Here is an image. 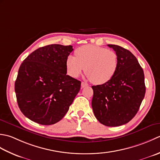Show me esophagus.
<instances>
[{
	"label": "esophagus",
	"instance_id": "34e87169",
	"mask_svg": "<svg viewBox=\"0 0 160 160\" xmlns=\"http://www.w3.org/2000/svg\"><path fill=\"white\" fill-rule=\"evenodd\" d=\"M88 86V83L86 82H81V87L82 88H85Z\"/></svg>",
	"mask_w": 160,
	"mask_h": 160
}]
</instances>
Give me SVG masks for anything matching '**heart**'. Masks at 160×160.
I'll return each mask as SVG.
<instances>
[{"mask_svg":"<svg viewBox=\"0 0 160 160\" xmlns=\"http://www.w3.org/2000/svg\"><path fill=\"white\" fill-rule=\"evenodd\" d=\"M75 57L66 59V69L69 75L78 77L84 70L94 84L102 85L112 79L118 68L116 52L107 48L93 45H83L77 49Z\"/></svg>","mask_w":160,"mask_h":160,"instance_id":"heart-1","label":"heart"}]
</instances>
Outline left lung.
<instances>
[{"label": "left lung", "instance_id": "left-lung-1", "mask_svg": "<svg viewBox=\"0 0 160 160\" xmlns=\"http://www.w3.org/2000/svg\"><path fill=\"white\" fill-rule=\"evenodd\" d=\"M118 57V68L111 80L92 86L94 116L106 126L129 122L138 112L146 92L144 74L137 58L126 49L108 45Z\"/></svg>", "mask_w": 160, "mask_h": 160}]
</instances>
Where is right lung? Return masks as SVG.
<instances>
[{
    "mask_svg": "<svg viewBox=\"0 0 160 160\" xmlns=\"http://www.w3.org/2000/svg\"><path fill=\"white\" fill-rule=\"evenodd\" d=\"M72 45L39 48L22 61L15 81L19 108L42 125L59 122L79 92L81 81L67 75L66 59Z\"/></svg>",
    "mask_w": 160,
    "mask_h": 160,
    "instance_id": "obj_1",
    "label": "right lung"
}]
</instances>
